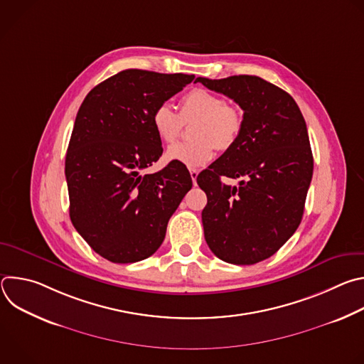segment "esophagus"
I'll return each mask as SVG.
<instances>
[{"label": "esophagus", "instance_id": "obj_1", "mask_svg": "<svg viewBox=\"0 0 364 364\" xmlns=\"http://www.w3.org/2000/svg\"><path fill=\"white\" fill-rule=\"evenodd\" d=\"M190 176H191L193 184L196 186V183H197V176H198V171H197V170H190Z\"/></svg>", "mask_w": 364, "mask_h": 364}]
</instances>
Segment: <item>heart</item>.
<instances>
[{
	"instance_id": "b5f03b06",
	"label": "heart",
	"mask_w": 364,
	"mask_h": 364,
	"mask_svg": "<svg viewBox=\"0 0 364 364\" xmlns=\"http://www.w3.org/2000/svg\"><path fill=\"white\" fill-rule=\"evenodd\" d=\"M193 141L171 146L166 159L188 168H200L212 161L216 148L229 149L237 141L243 117L226 100L203 87L188 90L180 99V114L170 103H161L152 111L151 124L159 139L171 145L180 136L186 122L194 121Z\"/></svg>"
}]
</instances>
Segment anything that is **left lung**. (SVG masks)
<instances>
[{"mask_svg":"<svg viewBox=\"0 0 364 364\" xmlns=\"http://www.w3.org/2000/svg\"><path fill=\"white\" fill-rule=\"evenodd\" d=\"M197 82L243 109L237 141L197 176L207 196L204 239L222 261L253 265L272 256L301 223L314 170L306 125L292 96L262 77ZM222 176L240 178V186L222 183Z\"/></svg>","mask_w":364,"mask_h":364,"instance_id":"8db88e82","label":"left lung"}]
</instances>
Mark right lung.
Wrapping results in <instances>:
<instances>
[{"mask_svg": "<svg viewBox=\"0 0 364 364\" xmlns=\"http://www.w3.org/2000/svg\"><path fill=\"white\" fill-rule=\"evenodd\" d=\"M193 80L128 69L95 86L79 108L65 163L70 220L114 264H134L157 250L193 186L178 163L141 174L163 154L152 111Z\"/></svg>", "mask_w": 364, "mask_h": 364, "instance_id": "obj_1", "label": "right lung"}]
</instances>
